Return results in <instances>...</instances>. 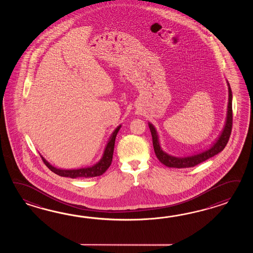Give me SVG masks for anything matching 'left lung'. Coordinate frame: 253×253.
<instances>
[{
	"label": "left lung",
	"mask_w": 253,
	"mask_h": 253,
	"mask_svg": "<svg viewBox=\"0 0 253 253\" xmlns=\"http://www.w3.org/2000/svg\"><path fill=\"white\" fill-rule=\"evenodd\" d=\"M228 86H229V103H228L227 119H226L224 128L214 144L206 150L200 152L197 154H194L192 156H174L169 155L167 152L162 149L161 145L159 143L158 134L155 126L151 123L148 124L151 134H152V138H153V145H154L156 157L162 164H164L167 167H173V168H187V167H195L211 157L214 156L215 155L219 154L224 149L231 136V128H232V93H231V86L229 83H228Z\"/></svg>",
	"instance_id": "1"
}]
</instances>
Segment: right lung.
<instances>
[{"label": "right lung", "instance_id": "right-lung-1", "mask_svg": "<svg viewBox=\"0 0 253 253\" xmlns=\"http://www.w3.org/2000/svg\"><path fill=\"white\" fill-rule=\"evenodd\" d=\"M120 127H121V126H119L111 134L110 139L108 141V145L105 148L104 155H103L102 158L100 159V161L92 167H85V168H81V169L63 170V169H58L56 167H52L49 163L43 158L42 156V158L44 164L46 165V167H48L50 171L55 172L59 176L70 178H89L99 176L108 170V167H110V165L112 163L115 141H116V137H117V134L119 133Z\"/></svg>", "mask_w": 253, "mask_h": 253}]
</instances>
